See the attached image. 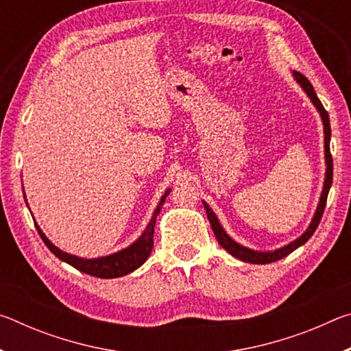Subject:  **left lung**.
<instances>
[{
  "label": "left lung",
  "mask_w": 351,
  "mask_h": 351,
  "mask_svg": "<svg viewBox=\"0 0 351 351\" xmlns=\"http://www.w3.org/2000/svg\"><path fill=\"white\" fill-rule=\"evenodd\" d=\"M294 79L299 82V85L304 88V91L308 94V97L311 99V102L316 106L317 111L320 112V117H322V122H324V134H325V162H326V171H325V182H324V190H322V195H320V201L317 204V209L316 213H314V218L311 224L308 226V229L304 232V235H300L299 239L294 240L293 243H289V245L283 246L280 249H277V251H271V252H258V251H252V249H247L245 246L239 245V243H235L230 237L224 232V229L221 228V224H219L218 218L213 210L209 207V204L204 203V209L207 213V218H209L210 226H212V230L213 234H215L217 240L219 245H221L226 251H228L230 255H234L235 258H240L243 261H247V263H255V265H266V263H272V261H277L283 257H287L293 251H295L297 247H300L302 245H305V243L311 239V235L314 234V230L317 229V226L320 223V219H322L324 215V210H325V204H326V197H328V192H330V187H331V182H332V158H331V153H330V139H331V128H330V117H328V112L324 108L322 102H320L316 91H314L313 85L310 83V80L306 79L304 74L297 73L294 71Z\"/></svg>",
  "instance_id": "obj_1"
}]
</instances>
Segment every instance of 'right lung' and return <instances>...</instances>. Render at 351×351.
I'll list each match as a JSON object with an SVG mask.
<instances>
[{
    "instance_id": "add662e5",
    "label": "right lung",
    "mask_w": 351,
    "mask_h": 351,
    "mask_svg": "<svg viewBox=\"0 0 351 351\" xmlns=\"http://www.w3.org/2000/svg\"><path fill=\"white\" fill-rule=\"evenodd\" d=\"M170 192V189L164 193V197L159 201V204L154 210L153 217L148 223L147 229L144 230L138 240H136L132 246H128L127 249H122L116 254L106 255V257H100V258H80L75 257V255L66 254L58 249L57 246L52 245V243L46 239V235L41 232V229L38 228V224L35 223V228H37L38 234L41 237V240L45 241V245L49 247V251L63 261H66L68 265L74 266L75 269H79L85 274H90L99 278H114V277H122L127 276L130 272H133L134 269H138L141 265H144V261L148 258V255L152 254L153 249V234H154V224H156V217L159 210L165 201V197H167Z\"/></svg>"
}]
</instances>
